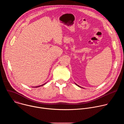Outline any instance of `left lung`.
Listing matches in <instances>:
<instances>
[{
	"label": "left lung",
	"mask_w": 124,
	"mask_h": 124,
	"mask_svg": "<svg viewBox=\"0 0 124 124\" xmlns=\"http://www.w3.org/2000/svg\"><path fill=\"white\" fill-rule=\"evenodd\" d=\"M76 85H77V84H76Z\"/></svg>",
	"instance_id": "1"
}]
</instances>
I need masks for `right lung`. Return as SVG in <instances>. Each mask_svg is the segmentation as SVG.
Masks as SVG:
<instances>
[{"instance_id":"add662e5","label":"right lung","mask_w":124,"mask_h":124,"mask_svg":"<svg viewBox=\"0 0 124 124\" xmlns=\"http://www.w3.org/2000/svg\"><path fill=\"white\" fill-rule=\"evenodd\" d=\"M44 85V84H43ZM43 85H41V86H38V87H40V86H43Z\"/></svg>"}]
</instances>
